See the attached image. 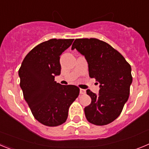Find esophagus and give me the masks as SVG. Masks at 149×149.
I'll return each instance as SVG.
<instances>
[{
    "instance_id": "34e87169",
    "label": "esophagus",
    "mask_w": 149,
    "mask_h": 149,
    "mask_svg": "<svg viewBox=\"0 0 149 149\" xmlns=\"http://www.w3.org/2000/svg\"><path fill=\"white\" fill-rule=\"evenodd\" d=\"M80 93H81V94H85V93H86V90H85V89H80Z\"/></svg>"
}]
</instances>
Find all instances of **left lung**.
Masks as SVG:
<instances>
[{
	"label": "left lung",
	"instance_id": "obj_1",
	"mask_svg": "<svg viewBox=\"0 0 149 149\" xmlns=\"http://www.w3.org/2000/svg\"><path fill=\"white\" fill-rule=\"evenodd\" d=\"M84 55L89 65V74L100 83L96 95L89 89L91 104L84 108L87 121L105 125L117 119L130 94L131 67L125 57L108 43L95 38L76 39L72 49Z\"/></svg>",
	"mask_w": 149,
	"mask_h": 149
}]
</instances>
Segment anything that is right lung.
Returning a JSON list of instances; mask_svg holds the SVG:
<instances>
[{"label": "right lung", "instance_id": "add662e5", "mask_svg": "<svg viewBox=\"0 0 149 149\" xmlns=\"http://www.w3.org/2000/svg\"><path fill=\"white\" fill-rule=\"evenodd\" d=\"M73 40L51 39L40 43L26 55L18 70L24 98L34 118L44 125L64 123L69 107L80 93L77 86L54 81L61 70L60 55Z\"/></svg>", "mask_w": 149, "mask_h": 149}]
</instances>
